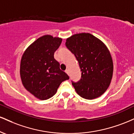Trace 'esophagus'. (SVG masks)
Returning <instances> with one entry per match:
<instances>
[{"label":"esophagus","mask_w":134,"mask_h":134,"mask_svg":"<svg viewBox=\"0 0 134 134\" xmlns=\"http://www.w3.org/2000/svg\"><path fill=\"white\" fill-rule=\"evenodd\" d=\"M65 72H66V73L67 74H69V69H66Z\"/></svg>","instance_id":"34e87169"}]
</instances>
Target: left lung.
<instances>
[{
  "mask_svg": "<svg viewBox=\"0 0 134 134\" xmlns=\"http://www.w3.org/2000/svg\"><path fill=\"white\" fill-rule=\"evenodd\" d=\"M65 45L76 57L81 78L72 81L77 93L86 99L102 95L110 86L113 71L108 49L100 40L90 33H79L67 38Z\"/></svg>",
  "mask_w": 134,
  "mask_h": 134,
  "instance_id": "obj_1",
  "label": "left lung"
}]
</instances>
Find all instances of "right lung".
<instances>
[{
    "instance_id": "obj_1",
    "label": "right lung",
    "mask_w": 134,
    "mask_h": 134,
    "mask_svg": "<svg viewBox=\"0 0 134 134\" xmlns=\"http://www.w3.org/2000/svg\"><path fill=\"white\" fill-rule=\"evenodd\" d=\"M62 41L50 35L41 36L27 48L21 58L20 75L23 86L41 100L55 95L61 83L69 79L54 58Z\"/></svg>"
}]
</instances>
